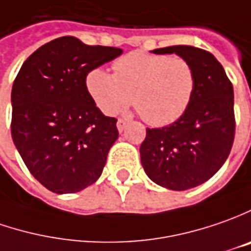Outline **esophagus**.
Returning <instances> with one entry per match:
<instances>
[{"mask_svg": "<svg viewBox=\"0 0 251 251\" xmlns=\"http://www.w3.org/2000/svg\"><path fill=\"white\" fill-rule=\"evenodd\" d=\"M126 126H127V122H126V121H124V119H118L117 127L119 132H124L126 129Z\"/></svg>", "mask_w": 251, "mask_h": 251, "instance_id": "obj_1", "label": "esophagus"}]
</instances>
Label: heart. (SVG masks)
<instances>
[{
    "label": "heart",
    "instance_id": "obj_1",
    "mask_svg": "<svg viewBox=\"0 0 251 251\" xmlns=\"http://www.w3.org/2000/svg\"><path fill=\"white\" fill-rule=\"evenodd\" d=\"M86 89L104 114L114 115L132 101L149 125L161 127L185 114L196 90L193 66L168 54L133 51L114 62V74L94 68Z\"/></svg>",
    "mask_w": 251,
    "mask_h": 251
}]
</instances>
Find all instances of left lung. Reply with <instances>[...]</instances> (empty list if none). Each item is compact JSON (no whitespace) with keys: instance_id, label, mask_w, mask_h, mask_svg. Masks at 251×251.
Wrapping results in <instances>:
<instances>
[{"instance_id":"1","label":"left lung","mask_w":251,"mask_h":251,"mask_svg":"<svg viewBox=\"0 0 251 251\" xmlns=\"http://www.w3.org/2000/svg\"><path fill=\"white\" fill-rule=\"evenodd\" d=\"M176 54L193 66L195 96L172 125L146 129L140 160L147 176L169 190H187L214 176L228 158L235 137L233 87L211 52L192 46L152 50Z\"/></svg>"}]
</instances>
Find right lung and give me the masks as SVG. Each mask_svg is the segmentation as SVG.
<instances>
[{
	"label": "right lung",
	"instance_id": "add662e5",
	"mask_svg": "<svg viewBox=\"0 0 251 251\" xmlns=\"http://www.w3.org/2000/svg\"><path fill=\"white\" fill-rule=\"evenodd\" d=\"M122 54L65 36L41 46L12 86L11 133L33 176L66 195L93 185L117 142V119L105 117L86 89V76Z\"/></svg>",
	"mask_w": 251,
	"mask_h": 251
}]
</instances>
